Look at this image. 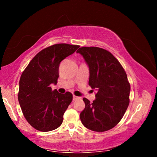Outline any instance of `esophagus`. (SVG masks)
Instances as JSON below:
<instances>
[{
	"mask_svg": "<svg viewBox=\"0 0 157 157\" xmlns=\"http://www.w3.org/2000/svg\"><path fill=\"white\" fill-rule=\"evenodd\" d=\"M78 99H80V98L78 96H76V95H73V100H77Z\"/></svg>",
	"mask_w": 157,
	"mask_h": 157,
	"instance_id": "34e87169",
	"label": "esophagus"
}]
</instances>
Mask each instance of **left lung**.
<instances>
[{"label":"left lung","instance_id":"1","mask_svg":"<svg viewBox=\"0 0 157 157\" xmlns=\"http://www.w3.org/2000/svg\"><path fill=\"white\" fill-rule=\"evenodd\" d=\"M77 52L89 66V85L98 91L92 103L83 98L85 108L80 113L82 123L92 131H107L121 121L129 106L130 84L127 74L107 50L82 47Z\"/></svg>","mask_w":157,"mask_h":157}]
</instances>
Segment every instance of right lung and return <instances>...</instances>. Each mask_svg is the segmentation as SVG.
Listing matches in <instances>:
<instances>
[{
	"instance_id": "1",
	"label": "right lung",
	"mask_w": 157,
	"mask_h": 157,
	"mask_svg": "<svg viewBox=\"0 0 157 157\" xmlns=\"http://www.w3.org/2000/svg\"><path fill=\"white\" fill-rule=\"evenodd\" d=\"M79 46L59 44L41 50L23 71L19 81L18 102L25 118L34 129L49 132L59 127L73 100L70 92L62 94L50 84L57 83L60 62Z\"/></svg>"
}]
</instances>
